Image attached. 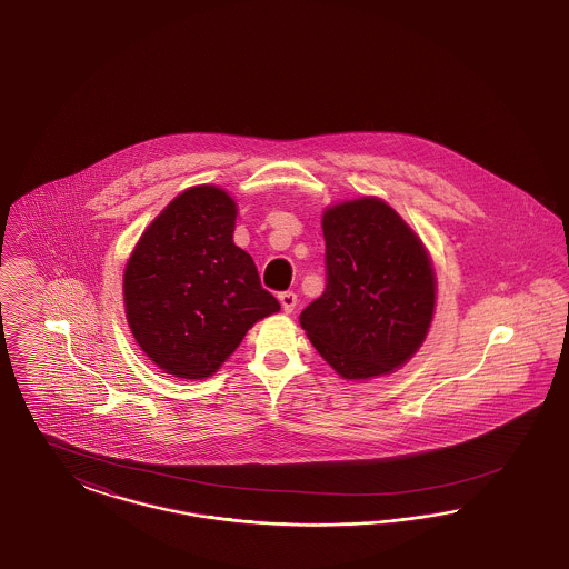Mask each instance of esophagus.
I'll list each match as a JSON object with an SVG mask.
<instances>
[{"label": "esophagus", "mask_w": 569, "mask_h": 569, "mask_svg": "<svg viewBox=\"0 0 569 569\" xmlns=\"http://www.w3.org/2000/svg\"><path fill=\"white\" fill-rule=\"evenodd\" d=\"M280 306H282V310L287 312V315H291L295 310V306H297V295L293 291H287V293H280Z\"/></svg>", "instance_id": "1"}]
</instances>
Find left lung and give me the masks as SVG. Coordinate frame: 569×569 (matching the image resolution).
I'll use <instances>...</instances> for the list:
<instances>
[{
	"label": "left lung",
	"mask_w": 569,
	"mask_h": 569,
	"mask_svg": "<svg viewBox=\"0 0 569 569\" xmlns=\"http://www.w3.org/2000/svg\"><path fill=\"white\" fill-rule=\"evenodd\" d=\"M327 287L299 322L343 379L400 369L428 336L437 276L430 254L392 207L376 196L322 212Z\"/></svg>",
	"instance_id": "left-lung-1"
}]
</instances>
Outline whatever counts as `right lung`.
Wrapping results in <instances>:
<instances>
[{"label": "right lung", "mask_w": 569, "mask_h": 569, "mask_svg": "<svg viewBox=\"0 0 569 569\" xmlns=\"http://www.w3.org/2000/svg\"><path fill=\"white\" fill-rule=\"evenodd\" d=\"M236 214L232 196L217 186L181 191L128 257V327L174 378H211L257 320L280 310L253 257L233 244Z\"/></svg>", "instance_id": "obj_1"}]
</instances>
